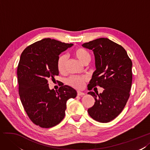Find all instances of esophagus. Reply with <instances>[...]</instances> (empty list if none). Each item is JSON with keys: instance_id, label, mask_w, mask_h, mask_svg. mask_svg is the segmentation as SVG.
<instances>
[{"instance_id": "obj_1", "label": "esophagus", "mask_w": 150, "mask_h": 150, "mask_svg": "<svg viewBox=\"0 0 150 150\" xmlns=\"http://www.w3.org/2000/svg\"><path fill=\"white\" fill-rule=\"evenodd\" d=\"M85 93L83 92H80V91H78L77 92V96H84Z\"/></svg>"}]
</instances>
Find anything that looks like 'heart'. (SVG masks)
<instances>
[{"label":"heart","instance_id":"1","mask_svg":"<svg viewBox=\"0 0 150 150\" xmlns=\"http://www.w3.org/2000/svg\"><path fill=\"white\" fill-rule=\"evenodd\" d=\"M74 56L84 65H87L91 60V55L88 51L82 48H78L73 51ZM67 58L65 55L62 54L58 58L57 67L60 74H65L67 68ZM88 81L87 76H71L67 80V83L70 86L77 89L83 88L85 82Z\"/></svg>","mask_w":150,"mask_h":150}]
</instances>
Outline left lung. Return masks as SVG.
<instances>
[{
  "instance_id": "obj_1",
  "label": "left lung",
  "mask_w": 150,
  "mask_h": 150,
  "mask_svg": "<svg viewBox=\"0 0 150 150\" xmlns=\"http://www.w3.org/2000/svg\"><path fill=\"white\" fill-rule=\"evenodd\" d=\"M82 46L92 50L95 55L96 70L87 86L88 91L98 86L104 88L99 94L88 93L96 101L88 113L98 122H110L122 112L130 96L131 59L122 46L108 38H99Z\"/></svg>"
}]
</instances>
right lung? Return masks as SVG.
I'll list each match as a JSON object with an SVG mask.
<instances>
[{"instance_id": "right-lung-1", "label": "right lung", "mask_w": 150, "mask_h": 150, "mask_svg": "<svg viewBox=\"0 0 150 150\" xmlns=\"http://www.w3.org/2000/svg\"><path fill=\"white\" fill-rule=\"evenodd\" d=\"M74 45L45 38L28 46L21 53L17 70L19 95L31 121L41 127L56 126L65 117L67 102L75 98L76 92L61 85L58 91L50 90L48 79L59 75V54Z\"/></svg>"}]
</instances>
